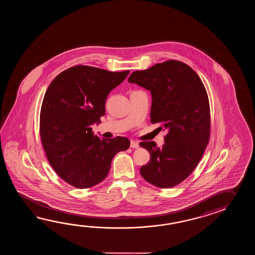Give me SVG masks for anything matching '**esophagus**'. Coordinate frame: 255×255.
<instances>
[{"mask_svg": "<svg viewBox=\"0 0 255 255\" xmlns=\"http://www.w3.org/2000/svg\"><path fill=\"white\" fill-rule=\"evenodd\" d=\"M138 146H139V145H138V143L136 141L131 140V142H130V147L137 148Z\"/></svg>", "mask_w": 255, "mask_h": 255, "instance_id": "esophagus-1", "label": "esophagus"}]
</instances>
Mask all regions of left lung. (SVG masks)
Returning <instances> with one entry per match:
<instances>
[{"instance_id": "left-lung-1", "label": "left lung", "mask_w": 255, "mask_h": 255, "mask_svg": "<svg viewBox=\"0 0 255 255\" xmlns=\"http://www.w3.org/2000/svg\"><path fill=\"white\" fill-rule=\"evenodd\" d=\"M128 81L150 91V122L159 123L168 132L160 147L154 141L139 144L151 156L141 167V176L162 189L179 184L200 162L210 139V104L204 85L195 71L176 60L135 71Z\"/></svg>"}]
</instances>
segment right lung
Masks as SVG:
<instances>
[{
  "label": "right lung",
  "instance_id": "obj_1",
  "mask_svg": "<svg viewBox=\"0 0 255 255\" xmlns=\"http://www.w3.org/2000/svg\"><path fill=\"white\" fill-rule=\"evenodd\" d=\"M128 74L76 65L60 73L45 92L40 113L43 149L60 178L77 189L100 183L116 154L129 147L125 136L100 138L91 128L105 115L110 91Z\"/></svg>",
  "mask_w": 255,
  "mask_h": 255
}]
</instances>
